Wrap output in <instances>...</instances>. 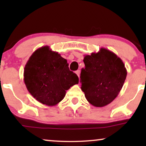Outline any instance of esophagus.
I'll use <instances>...</instances> for the list:
<instances>
[{"mask_svg": "<svg viewBox=\"0 0 146 146\" xmlns=\"http://www.w3.org/2000/svg\"><path fill=\"white\" fill-rule=\"evenodd\" d=\"M76 74L78 75V76L80 77V70H78L76 71Z\"/></svg>", "mask_w": 146, "mask_h": 146, "instance_id": "34e87169", "label": "esophagus"}]
</instances>
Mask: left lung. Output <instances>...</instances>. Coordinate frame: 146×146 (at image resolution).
<instances>
[{
  "mask_svg": "<svg viewBox=\"0 0 146 146\" xmlns=\"http://www.w3.org/2000/svg\"><path fill=\"white\" fill-rule=\"evenodd\" d=\"M83 61L85 68L81 70L80 82L86 98L95 107L109 104L119 94L126 78L123 61L104 48L85 55Z\"/></svg>",
  "mask_w": 146,
  "mask_h": 146,
  "instance_id": "left-lung-1",
  "label": "left lung"
}]
</instances>
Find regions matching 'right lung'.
Returning a JSON list of instances; mask_svg holds the SVG:
<instances>
[{"mask_svg":"<svg viewBox=\"0 0 146 146\" xmlns=\"http://www.w3.org/2000/svg\"><path fill=\"white\" fill-rule=\"evenodd\" d=\"M24 81L37 101L53 106L62 100L66 91L78 83V77L70 70L66 60L44 46L29 58L24 70Z\"/></svg>","mask_w":146,"mask_h":146,"instance_id":"1","label":"right lung"}]
</instances>
